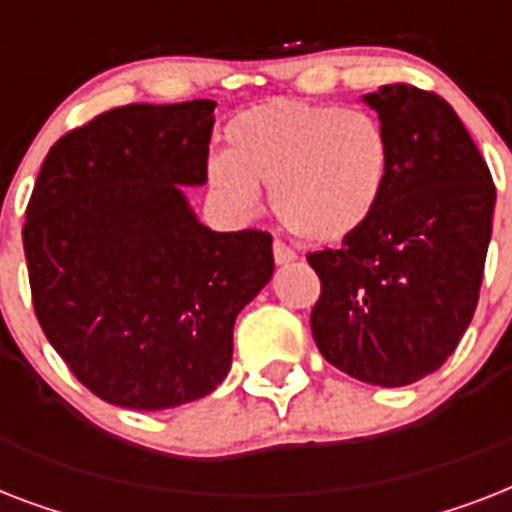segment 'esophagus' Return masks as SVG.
Wrapping results in <instances>:
<instances>
[{
  "mask_svg": "<svg viewBox=\"0 0 512 512\" xmlns=\"http://www.w3.org/2000/svg\"><path fill=\"white\" fill-rule=\"evenodd\" d=\"M295 257H297L295 249H289L284 241H273V260H276V263L287 265V263H292Z\"/></svg>",
  "mask_w": 512,
  "mask_h": 512,
  "instance_id": "obj_1",
  "label": "esophagus"
}]
</instances>
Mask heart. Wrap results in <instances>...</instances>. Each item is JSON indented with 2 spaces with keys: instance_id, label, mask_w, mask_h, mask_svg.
<instances>
[{
  "instance_id": "obj_1",
  "label": "heart",
  "mask_w": 512,
  "mask_h": 512,
  "mask_svg": "<svg viewBox=\"0 0 512 512\" xmlns=\"http://www.w3.org/2000/svg\"><path fill=\"white\" fill-rule=\"evenodd\" d=\"M390 175V140L366 111L276 98L233 116L209 188L233 215H252L268 188L273 215L297 239L335 244L372 217Z\"/></svg>"
}]
</instances>
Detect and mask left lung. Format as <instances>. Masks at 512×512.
Segmentation results:
<instances>
[{"label": "left lung", "instance_id": "1", "mask_svg": "<svg viewBox=\"0 0 512 512\" xmlns=\"http://www.w3.org/2000/svg\"><path fill=\"white\" fill-rule=\"evenodd\" d=\"M364 103L388 132L390 175L340 249L308 255L321 279L311 332L340 372L401 388L436 372L476 313L497 188L436 92L385 84Z\"/></svg>", "mask_w": 512, "mask_h": 512}]
</instances>
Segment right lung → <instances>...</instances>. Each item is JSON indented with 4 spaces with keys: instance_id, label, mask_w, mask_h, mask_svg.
Masks as SVG:
<instances>
[{
    "instance_id": "add662e5",
    "label": "right lung",
    "mask_w": 512,
    "mask_h": 512,
    "mask_svg": "<svg viewBox=\"0 0 512 512\" xmlns=\"http://www.w3.org/2000/svg\"><path fill=\"white\" fill-rule=\"evenodd\" d=\"M215 100L130 103L50 148L26 207L36 319L84 388L140 412L225 380L233 324L273 276L265 231L217 233L180 185L207 183Z\"/></svg>"
}]
</instances>
